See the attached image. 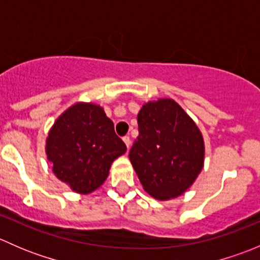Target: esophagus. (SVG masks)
I'll use <instances>...</instances> for the list:
<instances>
[{
  "mask_svg": "<svg viewBox=\"0 0 260 260\" xmlns=\"http://www.w3.org/2000/svg\"><path fill=\"white\" fill-rule=\"evenodd\" d=\"M123 141H124V143H125V146H127V148L129 149V147H131V138L128 137V136H125V137H123Z\"/></svg>",
  "mask_w": 260,
  "mask_h": 260,
  "instance_id": "esophagus-1",
  "label": "esophagus"
}]
</instances>
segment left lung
Returning a JSON list of instances; mask_svg holds the SVG:
<instances>
[{
	"label": "left lung",
	"mask_w": 260,
	"mask_h": 260,
	"mask_svg": "<svg viewBox=\"0 0 260 260\" xmlns=\"http://www.w3.org/2000/svg\"><path fill=\"white\" fill-rule=\"evenodd\" d=\"M129 159L146 192L157 200L182 195L204 166L203 135L172 99L148 102L137 117Z\"/></svg>",
	"instance_id": "left-lung-1"
}]
</instances>
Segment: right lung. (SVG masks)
Wrapping results in <instances>:
<instances>
[{
    "instance_id": "right-lung-1",
    "label": "right lung",
    "mask_w": 260,
    "mask_h": 260,
    "mask_svg": "<svg viewBox=\"0 0 260 260\" xmlns=\"http://www.w3.org/2000/svg\"><path fill=\"white\" fill-rule=\"evenodd\" d=\"M125 151L113 122L102 107L91 103L67 109L46 138V154L55 176L84 195L103 185L112 162Z\"/></svg>"
}]
</instances>
